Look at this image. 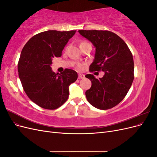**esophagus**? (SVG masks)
I'll list each match as a JSON object with an SVG mask.
<instances>
[{
	"label": "esophagus",
	"mask_w": 157,
	"mask_h": 157,
	"mask_svg": "<svg viewBox=\"0 0 157 157\" xmlns=\"http://www.w3.org/2000/svg\"><path fill=\"white\" fill-rule=\"evenodd\" d=\"M84 77H85V76H84V75H83V74H78V79H82V78H84Z\"/></svg>",
	"instance_id": "34e87169"
}]
</instances>
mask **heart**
<instances>
[{"instance_id":"obj_1","label":"heart","mask_w":157,"mask_h":157,"mask_svg":"<svg viewBox=\"0 0 157 157\" xmlns=\"http://www.w3.org/2000/svg\"><path fill=\"white\" fill-rule=\"evenodd\" d=\"M89 44V43H88V42H86V41H82V42H81V43H80V45H83V44ZM77 68H78V69H82V66L80 65H78Z\"/></svg>"}]
</instances>
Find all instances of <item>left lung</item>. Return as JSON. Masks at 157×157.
I'll return each mask as SVG.
<instances>
[{
	"label": "left lung",
	"mask_w": 157,
	"mask_h": 157,
	"mask_svg": "<svg viewBox=\"0 0 157 157\" xmlns=\"http://www.w3.org/2000/svg\"><path fill=\"white\" fill-rule=\"evenodd\" d=\"M78 32L96 48L94 59L89 71L105 73L99 79L91 74L85 76L92 82L91 88L85 93L87 100L97 109H111L124 98L134 80L132 54L125 42L111 31L79 30Z\"/></svg>",
	"instance_id": "left-lung-1"
}]
</instances>
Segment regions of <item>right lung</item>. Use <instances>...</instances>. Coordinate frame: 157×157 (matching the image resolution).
<instances>
[{
	"mask_svg": "<svg viewBox=\"0 0 157 157\" xmlns=\"http://www.w3.org/2000/svg\"><path fill=\"white\" fill-rule=\"evenodd\" d=\"M76 31L49 30L36 34L23 47L17 71L22 86L32 101L50 110L59 107L67 100L69 85L78 78L75 71L65 69L53 72L52 59L61 56L69 40Z\"/></svg>",
	"mask_w": 157,
	"mask_h": 157,
	"instance_id": "obj_1",
	"label": "right lung"
}]
</instances>
